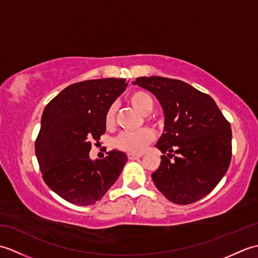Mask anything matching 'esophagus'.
Wrapping results in <instances>:
<instances>
[{
    "label": "esophagus",
    "instance_id": "esophagus-1",
    "mask_svg": "<svg viewBox=\"0 0 258 258\" xmlns=\"http://www.w3.org/2000/svg\"><path fill=\"white\" fill-rule=\"evenodd\" d=\"M142 156H143V155H142V154H135V153H128V154H127L128 160H136V158H140Z\"/></svg>",
    "mask_w": 258,
    "mask_h": 258
}]
</instances>
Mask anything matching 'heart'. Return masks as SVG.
<instances>
[{
	"label": "heart",
	"mask_w": 258,
	"mask_h": 258,
	"mask_svg": "<svg viewBox=\"0 0 258 258\" xmlns=\"http://www.w3.org/2000/svg\"><path fill=\"white\" fill-rule=\"evenodd\" d=\"M128 102L132 104L138 111L143 114H147L153 108V100L149 93L144 91H134L128 95ZM115 118V105H111L105 113V125L106 127H112ZM154 140L153 131L143 127L134 132H123L116 139V146L119 150L128 153H142L145 147Z\"/></svg>",
	"instance_id": "heart-1"
}]
</instances>
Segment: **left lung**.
<instances>
[{
    "instance_id": "obj_1",
    "label": "left lung",
    "mask_w": 258,
    "mask_h": 258,
    "mask_svg": "<svg viewBox=\"0 0 258 258\" xmlns=\"http://www.w3.org/2000/svg\"><path fill=\"white\" fill-rule=\"evenodd\" d=\"M133 84L155 95L165 117L156 147L168 154L161 156L153 182L175 204L200 201L227 172L232 158L231 124L210 95L183 81L143 76Z\"/></svg>"
}]
</instances>
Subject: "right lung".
<instances>
[{
    "label": "right lung",
    "mask_w": 258,
    "mask_h": 258,
    "mask_svg": "<svg viewBox=\"0 0 258 258\" xmlns=\"http://www.w3.org/2000/svg\"><path fill=\"white\" fill-rule=\"evenodd\" d=\"M127 86L125 79L79 82L64 89L45 106L35 154L45 184L72 204L100 201L127 162L125 153L109 151L92 161V142L105 133V113Z\"/></svg>",
    "instance_id": "obj_1"
}]
</instances>
